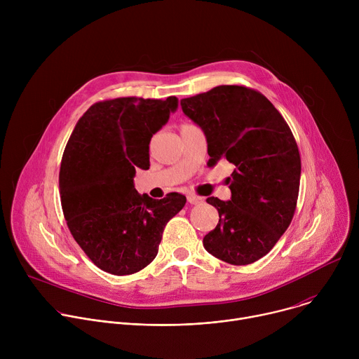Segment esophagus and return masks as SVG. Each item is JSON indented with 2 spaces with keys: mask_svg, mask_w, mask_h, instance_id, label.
<instances>
[{
  "mask_svg": "<svg viewBox=\"0 0 359 359\" xmlns=\"http://www.w3.org/2000/svg\"><path fill=\"white\" fill-rule=\"evenodd\" d=\"M187 201L190 204H198V203H203V198L196 194H187Z\"/></svg>",
  "mask_w": 359,
  "mask_h": 359,
  "instance_id": "esophagus-1",
  "label": "esophagus"
}]
</instances>
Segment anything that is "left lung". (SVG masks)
Wrapping results in <instances>:
<instances>
[{"label":"left lung","instance_id":"left-lung-1","mask_svg":"<svg viewBox=\"0 0 359 359\" xmlns=\"http://www.w3.org/2000/svg\"><path fill=\"white\" fill-rule=\"evenodd\" d=\"M180 105L206 135L209 166L223 159L236 166L231 198H208L220 219L204 236V248L233 266L260 260L297 208L301 159L290 126L263 93L238 85L216 86Z\"/></svg>","mask_w":359,"mask_h":359}]
</instances>
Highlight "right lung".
<instances>
[{
    "mask_svg": "<svg viewBox=\"0 0 359 359\" xmlns=\"http://www.w3.org/2000/svg\"><path fill=\"white\" fill-rule=\"evenodd\" d=\"M177 109V97L102 100L78 121L60 170L62 212L71 234L92 263L128 276L156 257L168 222L186 203L139 194L136 168L149 169V143Z\"/></svg>",
    "mask_w": 359,
    "mask_h": 359,
    "instance_id": "1",
    "label": "right lung"
}]
</instances>
